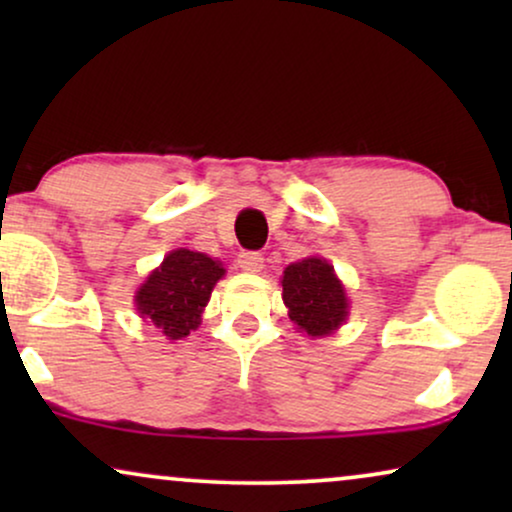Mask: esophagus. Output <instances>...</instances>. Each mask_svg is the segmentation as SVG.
<instances>
[{
  "label": "esophagus",
  "instance_id": "esophagus-1",
  "mask_svg": "<svg viewBox=\"0 0 512 512\" xmlns=\"http://www.w3.org/2000/svg\"><path fill=\"white\" fill-rule=\"evenodd\" d=\"M237 265L244 272H258L263 268V256L258 254V251H242L240 256H237Z\"/></svg>",
  "mask_w": 512,
  "mask_h": 512
}]
</instances>
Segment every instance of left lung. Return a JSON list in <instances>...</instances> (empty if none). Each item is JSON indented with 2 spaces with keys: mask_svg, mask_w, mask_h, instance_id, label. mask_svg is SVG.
Wrapping results in <instances>:
<instances>
[{
  "mask_svg": "<svg viewBox=\"0 0 512 512\" xmlns=\"http://www.w3.org/2000/svg\"><path fill=\"white\" fill-rule=\"evenodd\" d=\"M282 298L300 333L321 338L345 324L349 300L333 265L326 258H303L291 263L282 277Z\"/></svg>",
  "mask_w": 512,
  "mask_h": 512,
  "instance_id": "left-lung-1",
  "label": "left lung"
}]
</instances>
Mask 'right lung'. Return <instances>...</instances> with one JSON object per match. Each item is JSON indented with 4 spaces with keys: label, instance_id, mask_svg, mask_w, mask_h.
<instances>
[{
    "label": "right lung",
    "instance_id": "add662e5",
    "mask_svg": "<svg viewBox=\"0 0 512 512\" xmlns=\"http://www.w3.org/2000/svg\"><path fill=\"white\" fill-rule=\"evenodd\" d=\"M226 275L221 261L191 249H174L139 286V317L151 321L167 340H184L202 321L214 284Z\"/></svg>",
    "mask_w": 512,
    "mask_h": 512
}]
</instances>
